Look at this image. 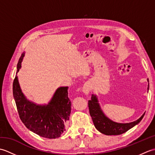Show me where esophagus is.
Instances as JSON below:
<instances>
[{
	"label": "esophagus",
	"instance_id": "1",
	"mask_svg": "<svg viewBox=\"0 0 155 155\" xmlns=\"http://www.w3.org/2000/svg\"><path fill=\"white\" fill-rule=\"evenodd\" d=\"M91 90V87H90V84L88 83H85L83 87V92L85 94H88L89 93Z\"/></svg>",
	"mask_w": 155,
	"mask_h": 155
}]
</instances>
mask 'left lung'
<instances>
[{
	"mask_svg": "<svg viewBox=\"0 0 155 155\" xmlns=\"http://www.w3.org/2000/svg\"><path fill=\"white\" fill-rule=\"evenodd\" d=\"M149 83V79H147ZM149 83L148 85L147 90L149 91ZM88 108L91 117L93 119L95 128L101 133L106 135H118L127 132L131 128L139 123L143 119L144 113L139 119L129 123H118L110 120L109 118L105 116L103 113L101 108L98 103V99L96 95L92 94L91 100L88 101Z\"/></svg>",
	"mask_w": 155,
	"mask_h": 155,
	"instance_id": "1",
	"label": "left lung"
}]
</instances>
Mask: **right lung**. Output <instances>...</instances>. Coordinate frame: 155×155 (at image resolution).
Wrapping results in <instances>:
<instances>
[{
  "mask_svg": "<svg viewBox=\"0 0 155 155\" xmlns=\"http://www.w3.org/2000/svg\"><path fill=\"white\" fill-rule=\"evenodd\" d=\"M25 53L21 54L17 64V72L21 67ZM13 81L12 91L21 120L27 128L38 135L47 139L60 137L69 120L71 102L68 97V87H59L47 105L36 104L26 98L22 93L16 76Z\"/></svg>",
  "mask_w": 155,
  "mask_h": 155,
  "instance_id": "right-lung-1",
  "label": "right lung"
}]
</instances>
